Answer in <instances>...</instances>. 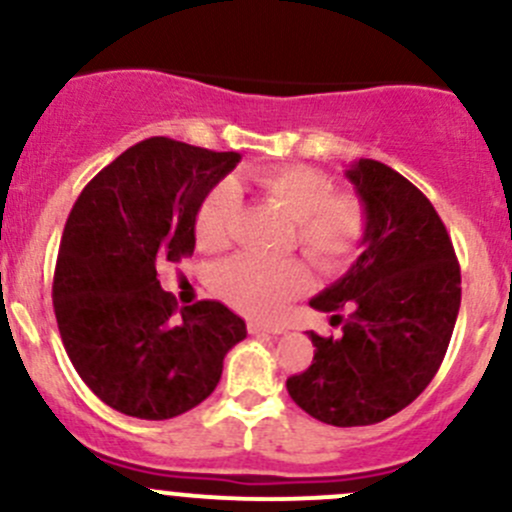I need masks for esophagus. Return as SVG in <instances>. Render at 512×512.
I'll list each match as a JSON object with an SVG mask.
<instances>
[{
	"label": "esophagus",
	"mask_w": 512,
	"mask_h": 512,
	"mask_svg": "<svg viewBox=\"0 0 512 512\" xmlns=\"http://www.w3.org/2000/svg\"><path fill=\"white\" fill-rule=\"evenodd\" d=\"M247 332H250V334H282V332H285V327H282V324L247 322Z\"/></svg>",
	"instance_id": "obj_1"
}]
</instances>
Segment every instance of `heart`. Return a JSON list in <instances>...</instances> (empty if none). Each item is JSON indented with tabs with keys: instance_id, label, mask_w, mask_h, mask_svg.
I'll return each instance as SVG.
<instances>
[{
	"instance_id": "heart-1",
	"label": "heart",
	"mask_w": 512,
	"mask_h": 512,
	"mask_svg": "<svg viewBox=\"0 0 512 512\" xmlns=\"http://www.w3.org/2000/svg\"><path fill=\"white\" fill-rule=\"evenodd\" d=\"M252 183L275 200L294 223L302 255L322 272H337L359 252L366 237V210L354 195H334L329 175L307 165H277L252 175ZM237 210V190L230 183L208 193L195 220L203 250H220L230 240ZM307 267L299 260H260L237 255L215 272V292L232 309L250 317H275L307 289Z\"/></svg>"
}]
</instances>
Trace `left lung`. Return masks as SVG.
Instances as JSON below:
<instances>
[{
    "mask_svg": "<svg viewBox=\"0 0 512 512\" xmlns=\"http://www.w3.org/2000/svg\"><path fill=\"white\" fill-rule=\"evenodd\" d=\"M344 175L366 210L364 252L309 304L352 314L339 339L307 332L314 359L287 391L312 418L347 428L399 414L431 384L456 327L461 267L446 225L404 175L371 158Z\"/></svg>",
    "mask_w": 512,
    "mask_h": 512,
    "instance_id": "left-lung-1",
    "label": "left lung"
}]
</instances>
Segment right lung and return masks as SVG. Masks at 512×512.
<instances>
[{
    "label": "right lung",
    "instance_id": "right-lung-1",
    "mask_svg": "<svg viewBox=\"0 0 512 512\" xmlns=\"http://www.w3.org/2000/svg\"><path fill=\"white\" fill-rule=\"evenodd\" d=\"M237 163L240 153L148 138L106 165L71 208L51 294L56 322L84 384L121 414L165 421L195 409L247 337L215 299L175 314L158 282V265L193 255L200 205Z\"/></svg>",
    "mask_w": 512,
    "mask_h": 512
}]
</instances>
